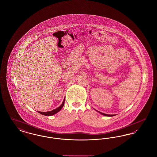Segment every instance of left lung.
<instances>
[{
  "label": "left lung",
  "instance_id": "8db88e82",
  "mask_svg": "<svg viewBox=\"0 0 157 157\" xmlns=\"http://www.w3.org/2000/svg\"><path fill=\"white\" fill-rule=\"evenodd\" d=\"M98 112H99L101 114L105 115V116H106V117H112V116H114L115 115H108V114H106V113H102V112H99V111H98Z\"/></svg>",
  "mask_w": 157,
  "mask_h": 157
}]
</instances>
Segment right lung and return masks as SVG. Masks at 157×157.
Instances as JSON below:
<instances>
[{
    "mask_svg": "<svg viewBox=\"0 0 157 157\" xmlns=\"http://www.w3.org/2000/svg\"><path fill=\"white\" fill-rule=\"evenodd\" d=\"M64 103H65V99H63V102H62V104L60 105V106H59L58 108H56V109H53V110L51 111H48V112H40V111H38V112L40 113H41V114H42V115H45V116H51V115H53L56 113L57 112L60 111L61 110V109L62 108V107L63 106L64 104H65Z\"/></svg>",
    "mask_w": 157,
    "mask_h": 157,
    "instance_id": "obj_1",
    "label": "right lung"
}]
</instances>
